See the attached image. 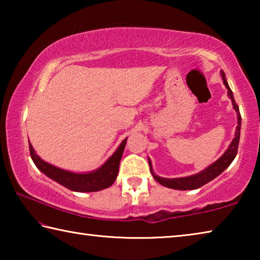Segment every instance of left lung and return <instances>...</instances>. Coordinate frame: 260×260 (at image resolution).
Instances as JSON below:
<instances>
[{
    "label": "left lung",
    "mask_w": 260,
    "mask_h": 260,
    "mask_svg": "<svg viewBox=\"0 0 260 260\" xmlns=\"http://www.w3.org/2000/svg\"><path fill=\"white\" fill-rule=\"evenodd\" d=\"M222 74V79H223V83L227 87V94L230 96L233 103V107H234L235 111L237 113V127H236V133H235V138L233 139L231 146L228 147L226 152L219 158L217 161H214L212 165H210L208 169H205L204 171H202L199 174L195 175H190V177L187 178H177V179H166V178H160L152 172V167H151V161L149 159V165H150V172L152 173L153 179L156 180L157 182H159L161 186H165L167 188H173V189H179V190H189V189H197L202 186H204L208 182H210L211 180H213L214 178H217L220 173H222L228 166L232 164V161L234 160V158L237 153V149H239V142H240V133H241V114H240V110H239V105L236 104L234 96H233V93L231 90L230 86L226 81L225 78V73L221 72Z\"/></svg>",
    "instance_id": "1"
}]
</instances>
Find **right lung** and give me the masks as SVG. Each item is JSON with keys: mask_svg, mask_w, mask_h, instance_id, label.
<instances>
[{"mask_svg": "<svg viewBox=\"0 0 260 260\" xmlns=\"http://www.w3.org/2000/svg\"><path fill=\"white\" fill-rule=\"evenodd\" d=\"M125 139L116 150V152L109 158L107 162L100 167L99 170L90 173H72L69 171L60 170L48 162L43 161L37 153H35L32 144L29 143V153L34 161V164L41 172L45 173L47 177L58 182L61 186L67 187L70 190L79 192H90L102 190L111 186L117 179L118 171H119V162L121 160L122 152L126 146Z\"/></svg>", "mask_w": 260, "mask_h": 260, "instance_id": "1", "label": "right lung"}]
</instances>
